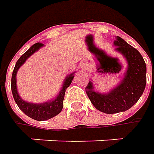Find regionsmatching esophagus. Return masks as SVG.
I'll return each mask as SVG.
<instances>
[{
    "instance_id": "1",
    "label": "esophagus",
    "mask_w": 154,
    "mask_h": 154,
    "mask_svg": "<svg viewBox=\"0 0 154 154\" xmlns=\"http://www.w3.org/2000/svg\"><path fill=\"white\" fill-rule=\"evenodd\" d=\"M80 67H81V68H82V69H86V64L85 63V62H83V63H82V64L80 65Z\"/></svg>"
}]
</instances>
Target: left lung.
<instances>
[{
	"label": "left lung",
	"instance_id": "left-lung-1",
	"mask_svg": "<svg viewBox=\"0 0 154 154\" xmlns=\"http://www.w3.org/2000/svg\"><path fill=\"white\" fill-rule=\"evenodd\" d=\"M113 45L116 47L114 51L123 56L127 62V69L121 81L107 92L95 91L92 80L86 87V94L93 106L106 114L130 109L141 97L146 82V66L139 51L118 36Z\"/></svg>",
	"mask_w": 154,
	"mask_h": 154
}]
</instances>
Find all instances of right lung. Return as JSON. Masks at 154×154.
Here are the masks:
<instances>
[{"mask_svg": "<svg viewBox=\"0 0 154 154\" xmlns=\"http://www.w3.org/2000/svg\"><path fill=\"white\" fill-rule=\"evenodd\" d=\"M45 45L37 43L33 45L26 52H25L20 59L17 61L15 64L14 69L12 74V80H11V90L13 92V96L14 98L15 103L19 106V108L29 117L32 118L37 121H45L49 120L52 117L58 115L63 108V99L65 96V92L68 86H70L72 80L74 77V73L68 74L62 82V86L60 89L59 92L57 93L55 98H51L50 100H47L43 103H31L27 102L21 98L18 92L17 88V73L21 66L26 62V60L30 56L33 55L35 52L38 51L41 48H43Z\"/></svg>", "mask_w": 154, "mask_h": 154, "instance_id": "add662e5", "label": "right lung"}]
</instances>
